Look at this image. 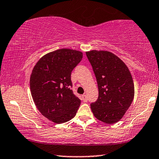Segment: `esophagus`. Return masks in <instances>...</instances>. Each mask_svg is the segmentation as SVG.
<instances>
[{"instance_id":"1","label":"esophagus","mask_w":159,"mask_h":159,"mask_svg":"<svg viewBox=\"0 0 159 159\" xmlns=\"http://www.w3.org/2000/svg\"><path fill=\"white\" fill-rule=\"evenodd\" d=\"M82 99H83V101H84V102H86V101H88V97H87L86 94L82 95Z\"/></svg>"}]
</instances>
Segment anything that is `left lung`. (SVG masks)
<instances>
[{"label": "left lung", "instance_id": "left-lung-1", "mask_svg": "<svg viewBox=\"0 0 159 159\" xmlns=\"http://www.w3.org/2000/svg\"><path fill=\"white\" fill-rule=\"evenodd\" d=\"M96 75L98 98L91 104L93 116L105 124L121 119L134 98L131 72L121 59L107 51L86 52Z\"/></svg>", "mask_w": 159, "mask_h": 159}]
</instances>
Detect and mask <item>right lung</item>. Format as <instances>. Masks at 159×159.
<instances>
[{
  "label": "right lung",
  "instance_id": "right-lung-1",
  "mask_svg": "<svg viewBox=\"0 0 159 159\" xmlns=\"http://www.w3.org/2000/svg\"><path fill=\"white\" fill-rule=\"evenodd\" d=\"M82 58L81 51L61 48L42 56L34 67L30 78L33 100L52 122L63 124L76 114L80 100L70 89V75Z\"/></svg>",
  "mask_w": 159,
  "mask_h": 159
}]
</instances>
